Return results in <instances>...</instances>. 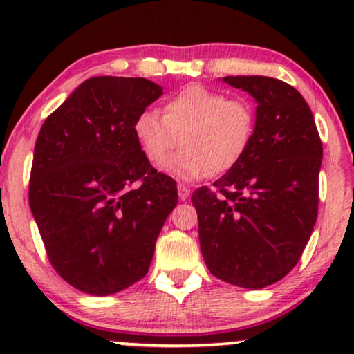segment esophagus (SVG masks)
I'll list each match as a JSON object with an SVG mask.
<instances>
[{
  "label": "esophagus",
  "instance_id": "obj_1",
  "mask_svg": "<svg viewBox=\"0 0 354 354\" xmlns=\"http://www.w3.org/2000/svg\"><path fill=\"white\" fill-rule=\"evenodd\" d=\"M189 194H191L189 188H186L185 185H178V196H180V200H181V201L188 200Z\"/></svg>",
  "mask_w": 354,
  "mask_h": 354
}]
</instances>
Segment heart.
<instances>
[{"instance_id": "b5f03b06", "label": "heart", "mask_w": 354, "mask_h": 354, "mask_svg": "<svg viewBox=\"0 0 354 354\" xmlns=\"http://www.w3.org/2000/svg\"><path fill=\"white\" fill-rule=\"evenodd\" d=\"M254 128V108L246 98L188 84L163 101L161 116L145 109L131 129L143 156L154 166L163 165L180 143L183 148L165 171L193 181L236 166L253 141Z\"/></svg>"}]
</instances>
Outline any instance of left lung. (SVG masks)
<instances>
[{
    "label": "left lung",
    "instance_id": "left-lung-1",
    "mask_svg": "<svg viewBox=\"0 0 354 354\" xmlns=\"http://www.w3.org/2000/svg\"><path fill=\"white\" fill-rule=\"evenodd\" d=\"M253 96L256 128L241 161L191 201L200 246L216 278L261 290L301 258L318 214L323 145L308 103L293 86L268 76H226Z\"/></svg>",
    "mask_w": 354,
    "mask_h": 354
}]
</instances>
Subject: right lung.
Listing matches in <instances>:
<instances>
[{
	"mask_svg": "<svg viewBox=\"0 0 354 354\" xmlns=\"http://www.w3.org/2000/svg\"><path fill=\"white\" fill-rule=\"evenodd\" d=\"M163 95L146 78L96 76L46 118L35 145L30 208L61 278L95 296L148 273L176 183L141 153L133 121Z\"/></svg>",
	"mask_w": 354,
	"mask_h": 354,
	"instance_id": "obj_1",
	"label": "right lung"
}]
</instances>
